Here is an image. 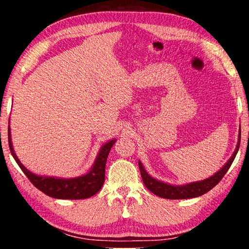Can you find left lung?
Segmentation results:
<instances>
[{"label": "left lung", "mask_w": 249, "mask_h": 249, "mask_svg": "<svg viewBox=\"0 0 249 249\" xmlns=\"http://www.w3.org/2000/svg\"><path fill=\"white\" fill-rule=\"evenodd\" d=\"M239 144H241V129H239L238 132L237 145H236V148L233 155L231 156V158L227 160L225 165L223 166L220 170L216 171L213 176H211L204 180L193 181V182H189L185 184H171L163 182L161 180L155 179L154 177H151L148 172L146 171L145 167L142 166L141 160H138V167H140L141 170L142 182H144L146 188L148 189L150 192H153L154 195L160 197H165V199L182 200L197 197L204 195L206 192H209L211 189H213L218 182H220L223 177L225 176L227 170L230 169L231 165L233 163L236 155H237Z\"/></svg>", "instance_id": "8db88e82"}]
</instances>
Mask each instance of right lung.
<instances>
[{"label": "right lung", "instance_id": "obj_1", "mask_svg": "<svg viewBox=\"0 0 249 249\" xmlns=\"http://www.w3.org/2000/svg\"><path fill=\"white\" fill-rule=\"evenodd\" d=\"M116 140H111L101 146L98 155H96L93 165L86 174L73 177V178H60V177L41 176L34 174L25 167L18 155L15 154L13 142H12L10 121H8V146H10L11 154L18 162L20 169L26 175L29 181L35 187L54 199L62 200H81L88 199L98 193L103 187L105 179V165H107V156L109 150L115 144Z\"/></svg>", "mask_w": 249, "mask_h": 249}]
</instances>
